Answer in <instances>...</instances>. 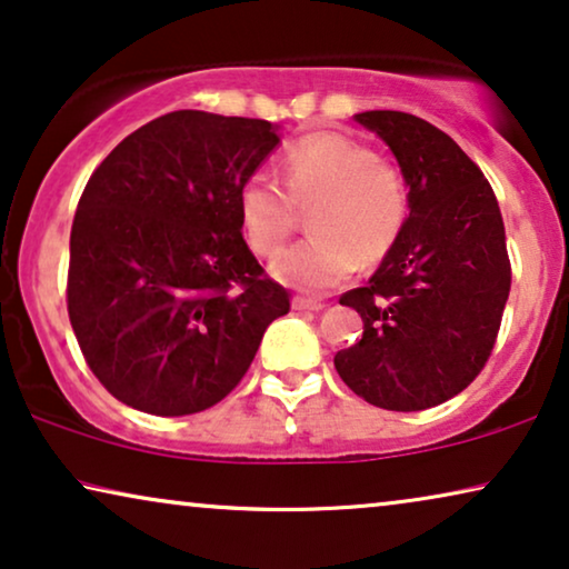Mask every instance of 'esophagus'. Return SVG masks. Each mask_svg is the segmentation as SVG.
I'll list each match as a JSON object with an SVG mask.
<instances>
[{"label": "esophagus", "mask_w": 569, "mask_h": 569, "mask_svg": "<svg viewBox=\"0 0 569 569\" xmlns=\"http://www.w3.org/2000/svg\"><path fill=\"white\" fill-rule=\"evenodd\" d=\"M292 308L295 310H308V313H318V310H323V302L321 300H310V298H295Z\"/></svg>", "instance_id": "34e87169"}]
</instances>
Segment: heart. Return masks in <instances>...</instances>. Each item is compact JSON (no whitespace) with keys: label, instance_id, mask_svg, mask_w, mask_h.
Returning a JSON list of instances; mask_svg holds the SVG:
<instances>
[{"label":"heart","instance_id":"b5f03b06","mask_svg":"<svg viewBox=\"0 0 569 569\" xmlns=\"http://www.w3.org/2000/svg\"><path fill=\"white\" fill-rule=\"evenodd\" d=\"M310 209V236L271 263V274L298 290L321 292L378 263L399 243L409 220V189L399 168L368 144L323 131L295 142L284 158V189L267 173L240 186L238 212L253 253L274 256Z\"/></svg>","mask_w":569,"mask_h":569}]
</instances>
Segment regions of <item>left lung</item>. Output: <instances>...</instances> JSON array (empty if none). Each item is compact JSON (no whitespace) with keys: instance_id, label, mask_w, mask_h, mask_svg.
<instances>
[{"instance_id":"1","label":"left lung","mask_w":569,"mask_h":569,"mask_svg":"<svg viewBox=\"0 0 569 569\" xmlns=\"http://www.w3.org/2000/svg\"><path fill=\"white\" fill-rule=\"evenodd\" d=\"M355 121L399 160L409 220L370 282L339 298L365 331L333 365L372 407L422 411L461 393L492 355L512 277L502 214L485 173L446 131L401 111Z\"/></svg>"}]
</instances>
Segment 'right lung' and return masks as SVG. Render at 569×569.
I'll use <instances>...</instances> for the list:
<instances>
[{"instance_id":"obj_1","label":"right lung","mask_w":569,"mask_h":569,"mask_svg":"<svg viewBox=\"0 0 569 569\" xmlns=\"http://www.w3.org/2000/svg\"><path fill=\"white\" fill-rule=\"evenodd\" d=\"M277 144L269 121L173 111L90 176L69 236L67 310L84 362L127 407L158 417L214 407L290 310L238 212L240 186Z\"/></svg>"}]
</instances>
